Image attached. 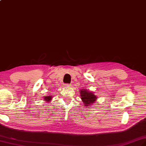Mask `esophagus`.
<instances>
[{
  "label": "esophagus",
  "instance_id": "obj_1",
  "mask_svg": "<svg viewBox=\"0 0 146 146\" xmlns=\"http://www.w3.org/2000/svg\"><path fill=\"white\" fill-rule=\"evenodd\" d=\"M70 86H71L70 84H65V87L68 88V87H70Z\"/></svg>",
  "mask_w": 146,
  "mask_h": 146
}]
</instances>
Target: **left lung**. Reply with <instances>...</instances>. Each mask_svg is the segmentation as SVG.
<instances>
[{"instance_id": "obj_1", "label": "left lung", "mask_w": 146, "mask_h": 146, "mask_svg": "<svg viewBox=\"0 0 146 146\" xmlns=\"http://www.w3.org/2000/svg\"><path fill=\"white\" fill-rule=\"evenodd\" d=\"M80 93L81 99L86 106H90L91 104L96 102V99H98L94 94H93L91 92H89L88 90L82 89L80 91Z\"/></svg>"}]
</instances>
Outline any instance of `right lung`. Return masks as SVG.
Masks as SVG:
<instances>
[{
    "instance_id": "1",
    "label": "right lung",
    "mask_w": 146,
    "mask_h": 146,
    "mask_svg": "<svg viewBox=\"0 0 146 146\" xmlns=\"http://www.w3.org/2000/svg\"><path fill=\"white\" fill-rule=\"evenodd\" d=\"M44 99L45 100H46V101L49 102L50 100H51V99H52V96H46V97H45Z\"/></svg>"
}]
</instances>
